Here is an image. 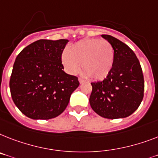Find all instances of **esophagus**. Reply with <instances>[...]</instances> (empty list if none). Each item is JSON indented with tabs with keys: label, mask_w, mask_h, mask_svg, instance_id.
I'll return each instance as SVG.
<instances>
[{
	"label": "esophagus",
	"mask_w": 158,
	"mask_h": 158,
	"mask_svg": "<svg viewBox=\"0 0 158 158\" xmlns=\"http://www.w3.org/2000/svg\"><path fill=\"white\" fill-rule=\"evenodd\" d=\"M78 81L80 82V84H82V83H84L85 82V81L83 80V79H81V78H78Z\"/></svg>",
	"instance_id": "34e87169"
}]
</instances>
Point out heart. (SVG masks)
I'll return each instance as SVG.
<instances>
[{
    "label": "heart",
    "mask_w": 158,
    "mask_h": 158,
    "mask_svg": "<svg viewBox=\"0 0 158 158\" xmlns=\"http://www.w3.org/2000/svg\"><path fill=\"white\" fill-rule=\"evenodd\" d=\"M114 51L111 44L100 39H84L73 44L69 51L65 49L61 61L67 73L76 74L80 69L83 75L94 80H102L113 67Z\"/></svg>",
    "instance_id": "obj_1"
}]
</instances>
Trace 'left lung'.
<instances>
[{"label": "left lung", "mask_w": 158, "mask_h": 158, "mask_svg": "<svg viewBox=\"0 0 158 158\" xmlns=\"http://www.w3.org/2000/svg\"><path fill=\"white\" fill-rule=\"evenodd\" d=\"M102 37L114 48V63L111 71L103 81L91 83L89 104L103 118H126L139 107L144 97L141 66L127 44L111 35H102Z\"/></svg>", "instance_id": "1"}]
</instances>
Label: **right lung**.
I'll list each match as a JSON object with an SVG mask.
<instances>
[{"instance_id": "obj_1", "label": "right lung", "mask_w": 158, "mask_h": 158, "mask_svg": "<svg viewBox=\"0 0 158 158\" xmlns=\"http://www.w3.org/2000/svg\"><path fill=\"white\" fill-rule=\"evenodd\" d=\"M68 40H40L16 57L10 81L14 104L33 119L57 117L67 107L78 78L64 71L61 55Z\"/></svg>"}]
</instances>
